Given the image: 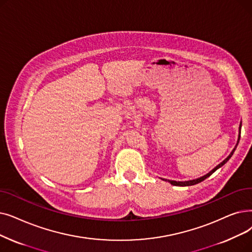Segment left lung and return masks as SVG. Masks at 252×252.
<instances>
[{"instance_id": "8db88e82", "label": "left lung", "mask_w": 252, "mask_h": 252, "mask_svg": "<svg viewBox=\"0 0 252 252\" xmlns=\"http://www.w3.org/2000/svg\"><path fill=\"white\" fill-rule=\"evenodd\" d=\"M241 126H242V124H240V126H239V137H238V141H237V144H236V146H235V148L233 149V151L231 152V155H229L223 161H221L220 165L218 166H216L212 171H210L209 173L208 174H206V175H204V176H202V177H200V178H198V179H193V180H189V181H174V180H167V181H169L172 185H176V187H189V185H194V184H198V183H200V182H202L203 180H205L207 177H209L210 175H212L217 169H220V168H221L224 163L232 158V156H233V153H234V151H235V149L237 148V145H238V143H239V140H240V136H241ZM163 180V179H162Z\"/></svg>"}]
</instances>
